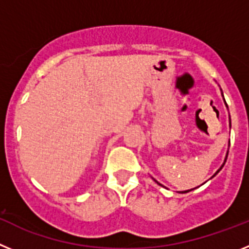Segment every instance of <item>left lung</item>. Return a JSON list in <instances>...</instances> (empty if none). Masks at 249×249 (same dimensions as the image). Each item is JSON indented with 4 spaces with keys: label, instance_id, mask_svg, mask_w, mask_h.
I'll list each match as a JSON object with an SVG mask.
<instances>
[{
    "label": "left lung",
    "instance_id": "obj_1",
    "mask_svg": "<svg viewBox=\"0 0 249 249\" xmlns=\"http://www.w3.org/2000/svg\"><path fill=\"white\" fill-rule=\"evenodd\" d=\"M221 92H222V89H221ZM222 97H223V92H222ZM223 101H224V97H223ZM224 105H226V107H227V108H228V106H227V103H226V101H224ZM230 127H231V118H230ZM227 156H228V152H227V155H226V158H224V162H223V164H222V166H221V167H219V169H218V171H217V172H215V173H214V175H213V176H212V177H214V176H215V175H217V173H218V172H219V171H221V169H222V168H223L224 163H226V160H227ZM153 181H155V182H156V183H157V184H160V186H162V184H160V182H157V181H156L155 178H153ZM196 188H197V187H196ZM196 188H192V190H187V191H181V192H179V193H187V192H191V191L196 190Z\"/></svg>",
    "mask_w": 249,
    "mask_h": 249
}]
</instances>
